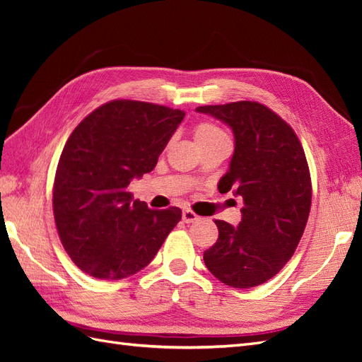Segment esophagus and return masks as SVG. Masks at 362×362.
<instances>
[{"mask_svg":"<svg viewBox=\"0 0 362 362\" xmlns=\"http://www.w3.org/2000/svg\"><path fill=\"white\" fill-rule=\"evenodd\" d=\"M199 218L198 214H194L192 210H184L182 211V222L185 223H193Z\"/></svg>","mask_w":362,"mask_h":362,"instance_id":"esophagus-1","label":"esophagus"}]
</instances>
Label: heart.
Masks as SVG:
<instances>
[{"mask_svg":"<svg viewBox=\"0 0 362 362\" xmlns=\"http://www.w3.org/2000/svg\"><path fill=\"white\" fill-rule=\"evenodd\" d=\"M193 137L196 140V144H198V146L213 144V141H217V140H226L225 134L221 129L208 122H202L196 127L193 131Z\"/></svg>","mask_w":362,"mask_h":362,"instance_id":"obj_1","label":"heart"}]
</instances>
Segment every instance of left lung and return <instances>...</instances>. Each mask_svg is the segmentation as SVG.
<instances>
[{
  "instance_id": "1",
  "label": "left lung",
  "mask_w": 362,
  "mask_h": 362,
  "mask_svg": "<svg viewBox=\"0 0 362 362\" xmlns=\"http://www.w3.org/2000/svg\"><path fill=\"white\" fill-rule=\"evenodd\" d=\"M233 129L234 154L217 184L243 198L238 226L214 221L218 238L204 252L206 269L234 288L269 281L298 247L311 208V178L300 141L270 108L254 101L204 105Z\"/></svg>"
}]
</instances>
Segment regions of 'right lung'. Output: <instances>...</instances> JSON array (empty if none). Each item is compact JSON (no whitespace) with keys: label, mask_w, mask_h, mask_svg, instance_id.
I'll return each instance as SVG.
<instances>
[{"label":"right lung","mask_w":362,"mask_h":362,"mask_svg":"<svg viewBox=\"0 0 362 362\" xmlns=\"http://www.w3.org/2000/svg\"><path fill=\"white\" fill-rule=\"evenodd\" d=\"M185 113L116 100L96 108L64 145L52 206L68 255L87 275L119 281L146 267L181 210H149L128 185L156 168Z\"/></svg>","instance_id":"1"}]
</instances>
